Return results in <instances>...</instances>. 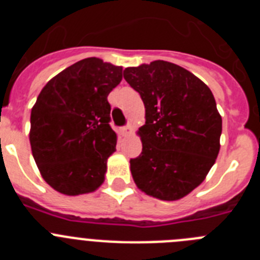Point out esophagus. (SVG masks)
<instances>
[{
  "instance_id": "34e87169",
  "label": "esophagus",
  "mask_w": 260,
  "mask_h": 260,
  "mask_svg": "<svg viewBox=\"0 0 260 260\" xmlns=\"http://www.w3.org/2000/svg\"><path fill=\"white\" fill-rule=\"evenodd\" d=\"M119 133H121V135H123V137H126V135H130L133 133V128L130 127V126H123V127L119 128Z\"/></svg>"
}]
</instances>
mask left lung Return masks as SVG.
I'll return each mask as SVG.
<instances>
[{"mask_svg":"<svg viewBox=\"0 0 260 260\" xmlns=\"http://www.w3.org/2000/svg\"><path fill=\"white\" fill-rule=\"evenodd\" d=\"M139 92L146 125L142 153L130 160L138 189L160 201H178L204 181L220 151L222 119L211 89L189 70L167 61L126 68Z\"/></svg>","mask_w":260,"mask_h":260,"instance_id":"1","label":"left lung"}]
</instances>
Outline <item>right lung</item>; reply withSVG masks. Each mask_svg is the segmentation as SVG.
Instances as JSON below:
<instances>
[{
  "instance_id": "right-lung-1",
  "label": "right lung",
  "mask_w": 260,
  "mask_h": 260,
  "mask_svg": "<svg viewBox=\"0 0 260 260\" xmlns=\"http://www.w3.org/2000/svg\"><path fill=\"white\" fill-rule=\"evenodd\" d=\"M121 80V66L91 57L62 70L39 93L29 143L41 176L56 191L88 194L104 182L117 144L108 95Z\"/></svg>"
}]
</instances>
